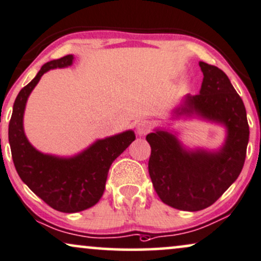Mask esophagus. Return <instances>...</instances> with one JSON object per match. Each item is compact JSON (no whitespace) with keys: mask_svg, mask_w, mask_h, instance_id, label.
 I'll use <instances>...</instances> for the list:
<instances>
[{"mask_svg":"<svg viewBox=\"0 0 261 261\" xmlns=\"http://www.w3.org/2000/svg\"><path fill=\"white\" fill-rule=\"evenodd\" d=\"M151 129H152V123L148 122V121H146V120L140 121V122L137 124V132L139 135L147 134Z\"/></svg>","mask_w":261,"mask_h":261,"instance_id":"34e87169","label":"esophagus"}]
</instances>
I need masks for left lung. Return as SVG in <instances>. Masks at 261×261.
<instances>
[{
  "instance_id": "1",
  "label": "left lung",
  "mask_w": 261,
  "mask_h": 261,
  "mask_svg": "<svg viewBox=\"0 0 261 261\" xmlns=\"http://www.w3.org/2000/svg\"><path fill=\"white\" fill-rule=\"evenodd\" d=\"M204 74L200 93L188 96L181 113L197 111L228 129L218 152L182 148L174 135L164 130L147 134L151 146L148 172L161 200L184 211H200L232 185L241 172L249 140L245 104L222 69L199 62Z\"/></svg>"
}]
</instances>
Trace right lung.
<instances>
[{"instance_id": "add662e5", "label": "right lung", "mask_w": 261, "mask_h": 261, "mask_svg": "<svg viewBox=\"0 0 261 261\" xmlns=\"http://www.w3.org/2000/svg\"><path fill=\"white\" fill-rule=\"evenodd\" d=\"M73 59L67 55L44 64L19 92L8 128L12 158L20 178L50 207L66 213L84 211L99 201L110 165L135 140L133 130L123 132L96 141L73 158L43 154L29 143L22 127L27 98L44 73L70 66Z\"/></svg>"}]
</instances>
